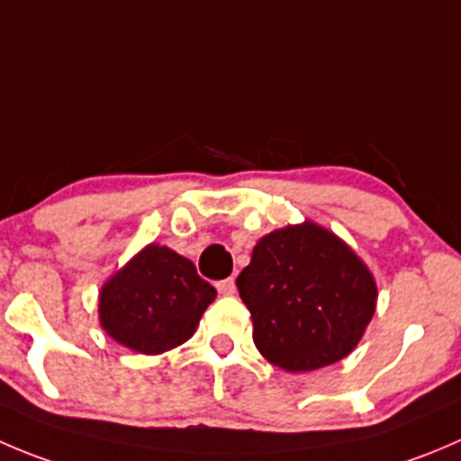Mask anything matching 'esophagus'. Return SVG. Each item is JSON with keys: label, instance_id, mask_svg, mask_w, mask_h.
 Segmentation results:
<instances>
[{"label": "esophagus", "instance_id": "obj_1", "mask_svg": "<svg viewBox=\"0 0 461 461\" xmlns=\"http://www.w3.org/2000/svg\"><path fill=\"white\" fill-rule=\"evenodd\" d=\"M216 288H218V293H221V294H234V293H236V281H234V276H230V279L218 281Z\"/></svg>", "mask_w": 461, "mask_h": 461}]
</instances>
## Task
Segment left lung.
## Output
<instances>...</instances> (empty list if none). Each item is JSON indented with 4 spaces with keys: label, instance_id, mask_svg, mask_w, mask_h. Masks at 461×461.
I'll return each instance as SVG.
<instances>
[{
    "label": "left lung",
    "instance_id": "1",
    "mask_svg": "<svg viewBox=\"0 0 461 461\" xmlns=\"http://www.w3.org/2000/svg\"><path fill=\"white\" fill-rule=\"evenodd\" d=\"M263 358L312 372L354 351L376 311L372 272L315 222L263 236L236 279Z\"/></svg>",
    "mask_w": 461,
    "mask_h": 461
}]
</instances>
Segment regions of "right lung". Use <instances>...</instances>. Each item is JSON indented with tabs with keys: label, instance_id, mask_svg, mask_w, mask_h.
Returning <instances> with one entry per match:
<instances>
[{
	"label": "right lung",
	"instance_id": "1",
	"mask_svg": "<svg viewBox=\"0 0 461 461\" xmlns=\"http://www.w3.org/2000/svg\"><path fill=\"white\" fill-rule=\"evenodd\" d=\"M216 288L189 258L159 245L141 249L98 297L107 335L140 354H162L194 335Z\"/></svg>",
	"mask_w": 461,
	"mask_h": 461
}]
</instances>
